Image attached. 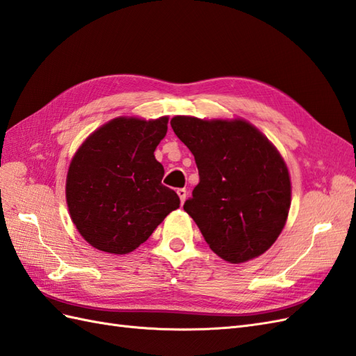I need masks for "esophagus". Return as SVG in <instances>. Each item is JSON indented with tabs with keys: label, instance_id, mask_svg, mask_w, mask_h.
I'll return each instance as SVG.
<instances>
[{
	"label": "esophagus",
	"instance_id": "34e87169",
	"mask_svg": "<svg viewBox=\"0 0 356 356\" xmlns=\"http://www.w3.org/2000/svg\"><path fill=\"white\" fill-rule=\"evenodd\" d=\"M177 195H179V198H180V203L184 204L185 200H186V195H188L186 189H185V188H179V189H177Z\"/></svg>",
	"mask_w": 356,
	"mask_h": 356
}]
</instances>
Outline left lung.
Returning a JSON list of instances; mask_svg holds the SVG:
<instances>
[{
    "instance_id": "obj_1",
    "label": "left lung",
    "mask_w": 356,
    "mask_h": 356,
    "mask_svg": "<svg viewBox=\"0 0 356 356\" xmlns=\"http://www.w3.org/2000/svg\"><path fill=\"white\" fill-rule=\"evenodd\" d=\"M171 127L195 158L200 181L184 209L209 247L230 263L261 256L284 229L291 200L275 145L242 118L176 115Z\"/></svg>"
}]
</instances>
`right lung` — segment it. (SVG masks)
<instances>
[{
	"instance_id": "right-lung-1",
	"label": "right lung",
	"mask_w": 356,
	"mask_h": 356,
	"mask_svg": "<svg viewBox=\"0 0 356 356\" xmlns=\"http://www.w3.org/2000/svg\"><path fill=\"white\" fill-rule=\"evenodd\" d=\"M167 124L168 117H117L79 145L67 171L66 202L91 247L131 252L180 206L175 191L162 185L163 167L153 154Z\"/></svg>"
}]
</instances>
